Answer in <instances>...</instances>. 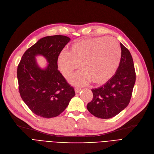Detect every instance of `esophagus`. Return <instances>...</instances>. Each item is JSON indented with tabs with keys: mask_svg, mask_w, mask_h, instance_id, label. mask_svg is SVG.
<instances>
[{
	"mask_svg": "<svg viewBox=\"0 0 154 154\" xmlns=\"http://www.w3.org/2000/svg\"><path fill=\"white\" fill-rule=\"evenodd\" d=\"M81 91V89H79V88H75V92L76 94L79 93L80 91Z\"/></svg>",
	"mask_w": 154,
	"mask_h": 154,
	"instance_id": "esophagus-1",
	"label": "esophagus"
}]
</instances>
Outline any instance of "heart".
<instances>
[{"label": "heart", "instance_id": "obj_1", "mask_svg": "<svg viewBox=\"0 0 154 154\" xmlns=\"http://www.w3.org/2000/svg\"><path fill=\"white\" fill-rule=\"evenodd\" d=\"M121 57V48L115 39L92 38L73 43L69 52L60 53L57 63L66 78L70 77L80 65L82 70L69 80L73 85H84L91 81L96 85H102L115 74Z\"/></svg>", "mask_w": 154, "mask_h": 154}]
</instances>
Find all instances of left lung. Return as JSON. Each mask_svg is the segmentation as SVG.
<instances>
[{
	"instance_id": "left-lung-1",
	"label": "left lung",
	"mask_w": 154,
	"mask_h": 154,
	"mask_svg": "<svg viewBox=\"0 0 154 154\" xmlns=\"http://www.w3.org/2000/svg\"><path fill=\"white\" fill-rule=\"evenodd\" d=\"M122 57L115 74L103 85L92 89L93 99L87 105L94 116L109 119L115 116L128 105L134 87L136 74L129 50L120 43Z\"/></svg>"
}]
</instances>
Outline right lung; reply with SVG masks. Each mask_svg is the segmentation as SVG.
Listing matches in <instances>:
<instances>
[{
	"instance_id": "obj_1",
	"label": "right lung",
	"mask_w": 154,
	"mask_h": 154,
	"mask_svg": "<svg viewBox=\"0 0 154 154\" xmlns=\"http://www.w3.org/2000/svg\"><path fill=\"white\" fill-rule=\"evenodd\" d=\"M70 41V38L62 35L41 38L25 51L17 66L20 95L31 111L40 117L58 116L75 95L74 89L58 70V57ZM38 55L48 61L45 69L38 66Z\"/></svg>"
}]
</instances>
